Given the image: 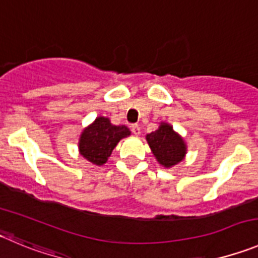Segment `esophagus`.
<instances>
[{"instance_id": "esophagus-1", "label": "esophagus", "mask_w": 258, "mask_h": 258, "mask_svg": "<svg viewBox=\"0 0 258 258\" xmlns=\"http://www.w3.org/2000/svg\"><path fill=\"white\" fill-rule=\"evenodd\" d=\"M132 132H133V134H136V136H139L141 134V126H139L138 124H133L131 126Z\"/></svg>"}]
</instances>
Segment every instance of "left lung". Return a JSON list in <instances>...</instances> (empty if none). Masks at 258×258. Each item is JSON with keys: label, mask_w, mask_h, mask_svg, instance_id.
Wrapping results in <instances>:
<instances>
[{"label": "left lung", "mask_w": 258, "mask_h": 258, "mask_svg": "<svg viewBox=\"0 0 258 258\" xmlns=\"http://www.w3.org/2000/svg\"><path fill=\"white\" fill-rule=\"evenodd\" d=\"M146 139L156 160L165 167L179 164L186 153V146L183 138L166 122H161L157 131L147 134Z\"/></svg>", "instance_id": "1"}]
</instances>
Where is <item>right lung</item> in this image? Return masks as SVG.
Wrapping results in <instances>:
<instances>
[{
    "label": "right lung",
    "instance_id": "obj_1",
    "mask_svg": "<svg viewBox=\"0 0 258 258\" xmlns=\"http://www.w3.org/2000/svg\"><path fill=\"white\" fill-rule=\"evenodd\" d=\"M131 136L125 125H112L108 117H97L83 131L79 139V152L94 165L106 164L120 139Z\"/></svg>",
    "mask_w": 258,
    "mask_h": 258
}]
</instances>
